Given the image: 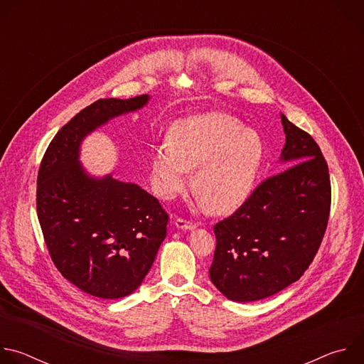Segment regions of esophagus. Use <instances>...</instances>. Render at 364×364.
<instances>
[{
    "label": "esophagus",
    "mask_w": 364,
    "mask_h": 364,
    "mask_svg": "<svg viewBox=\"0 0 364 364\" xmlns=\"http://www.w3.org/2000/svg\"><path fill=\"white\" fill-rule=\"evenodd\" d=\"M174 225H176L177 229H181V230H193V229H196V225H194V223L187 222V220H184V219H177V220L174 222Z\"/></svg>",
    "instance_id": "34e87169"
}]
</instances>
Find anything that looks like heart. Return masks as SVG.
Here are the masks:
<instances>
[{
	"label": "heart",
	"mask_w": 364,
	"mask_h": 364,
	"mask_svg": "<svg viewBox=\"0 0 364 364\" xmlns=\"http://www.w3.org/2000/svg\"><path fill=\"white\" fill-rule=\"evenodd\" d=\"M265 160V145L256 131L225 114H197L177 121L168 142L151 151L149 177L154 191L174 198L188 184L215 215L237 210L253 194Z\"/></svg>",
	"instance_id": "1"
}]
</instances>
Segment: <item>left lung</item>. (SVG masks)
Wrapping results in <instances>:
<instances>
[{
	"mask_svg": "<svg viewBox=\"0 0 364 364\" xmlns=\"http://www.w3.org/2000/svg\"><path fill=\"white\" fill-rule=\"evenodd\" d=\"M284 171L265 180L249 200L215 226L213 285L230 301L268 298L306 271L328 223V167L313 136L281 114Z\"/></svg>",
	"mask_w": 364,
	"mask_h": 364,
	"instance_id": "obj_1",
	"label": "left lung"
}]
</instances>
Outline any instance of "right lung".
<instances>
[{
    "instance_id": "1",
    "label": "right lung",
    "mask_w": 364,
    "mask_h": 364,
    "mask_svg": "<svg viewBox=\"0 0 364 364\" xmlns=\"http://www.w3.org/2000/svg\"><path fill=\"white\" fill-rule=\"evenodd\" d=\"M149 99L96 100L56 134L38 170L37 215L50 256L69 282L103 299L142 284L167 236L168 215L141 186L90 174L80 148L87 135Z\"/></svg>"
}]
</instances>
